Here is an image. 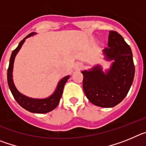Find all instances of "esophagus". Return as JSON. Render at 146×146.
Instances as JSON below:
<instances>
[{
    "mask_svg": "<svg viewBox=\"0 0 146 146\" xmlns=\"http://www.w3.org/2000/svg\"><path fill=\"white\" fill-rule=\"evenodd\" d=\"M82 64H77V66H76V69H78V70H79V69H80L81 68H82Z\"/></svg>",
    "mask_w": 146,
    "mask_h": 146,
    "instance_id": "obj_1",
    "label": "esophagus"
}]
</instances>
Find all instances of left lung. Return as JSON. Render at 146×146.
<instances>
[{
  "mask_svg": "<svg viewBox=\"0 0 146 146\" xmlns=\"http://www.w3.org/2000/svg\"><path fill=\"white\" fill-rule=\"evenodd\" d=\"M108 47L103 50L108 60H114L104 72L101 66L82 71L83 90L92 104L102 108H113L128 94L133 82L135 65L130 47L118 32L110 31Z\"/></svg>",
  "mask_w": 146,
  "mask_h": 146,
  "instance_id": "left-lung-1",
  "label": "left lung"
}]
</instances>
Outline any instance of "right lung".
<instances>
[{
    "label": "right lung",
    "mask_w": 146,
    "mask_h": 146,
    "mask_svg": "<svg viewBox=\"0 0 146 146\" xmlns=\"http://www.w3.org/2000/svg\"><path fill=\"white\" fill-rule=\"evenodd\" d=\"M34 34H36V33H31L28 35L25 38H23L20 42L17 47L15 50H13L11 58H10L9 65V68H8L7 71L8 85H9L10 91H11L14 98L15 99L17 102L20 104L22 108H23L28 111L31 112V113H47L52 111V110L55 109L58 106V104H59L62 94H63L64 87L65 86L66 82L69 80V75L66 76L64 78H62L59 81L58 84L56 89H55V91H54L53 94L49 97L45 98V99H33V98H30L28 96L22 94L21 93L19 92V91L15 87L12 78L13 66H14V61H15L16 55L21 48L22 45L25 42V39Z\"/></svg>",
    "instance_id": "1"
}]
</instances>
